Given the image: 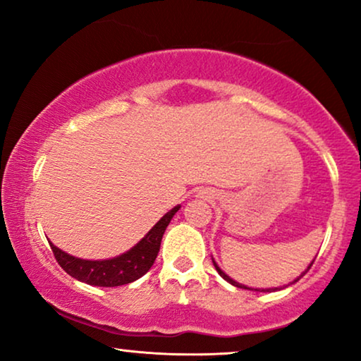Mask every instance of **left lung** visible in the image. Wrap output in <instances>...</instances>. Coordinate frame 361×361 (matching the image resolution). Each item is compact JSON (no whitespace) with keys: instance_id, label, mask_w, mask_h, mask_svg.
Here are the masks:
<instances>
[{"instance_id":"obj_1","label":"left lung","mask_w":361,"mask_h":361,"mask_svg":"<svg viewBox=\"0 0 361 361\" xmlns=\"http://www.w3.org/2000/svg\"><path fill=\"white\" fill-rule=\"evenodd\" d=\"M314 264V261H312V263H310V266H312ZM214 266H215V269L216 271H219V274L221 276V278H224L225 281H228V283L230 284H233V286H236V288H243V289H250V288H246V286H241V284H238V283H236V281H233V279H231V278H228V276H226L225 273H224V271H221L220 268H219V266H216V263H215V261H214ZM310 266H309V268L307 269H310ZM295 281H298V279H295ZM295 281H294V283H295ZM251 290H253V289H251ZM255 290H258V289H255ZM269 290V289H268ZM276 290V289H274Z\"/></svg>"}]
</instances>
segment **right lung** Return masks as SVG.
Masks as SVG:
<instances>
[{"label":"right lung","mask_w":361,"mask_h":361,"mask_svg":"<svg viewBox=\"0 0 361 361\" xmlns=\"http://www.w3.org/2000/svg\"><path fill=\"white\" fill-rule=\"evenodd\" d=\"M179 209L180 207L177 205L171 212H167L135 248L126 251L125 255L116 256V258L103 261L80 259L63 253L62 250H59L52 243L51 250L61 268L67 274H71L72 278L82 281V283L100 286V288H115V286L130 284L151 269L152 263L157 258V253H159L162 235H164L167 225L171 224L172 216Z\"/></svg>","instance_id":"add662e5"}]
</instances>
